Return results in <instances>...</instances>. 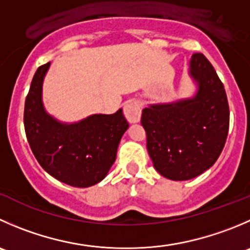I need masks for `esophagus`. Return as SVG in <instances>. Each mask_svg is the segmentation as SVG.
Returning a JSON list of instances; mask_svg holds the SVG:
<instances>
[{
  "label": "esophagus",
  "mask_w": 250,
  "mask_h": 250,
  "mask_svg": "<svg viewBox=\"0 0 250 250\" xmlns=\"http://www.w3.org/2000/svg\"><path fill=\"white\" fill-rule=\"evenodd\" d=\"M123 112L129 123L139 122L140 116H142V104L138 100L127 101L123 107Z\"/></svg>",
  "instance_id": "esophagus-1"
}]
</instances>
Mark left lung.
<instances>
[{
	"instance_id": "8db88e82",
	"label": "left lung",
	"mask_w": 250,
	"mask_h": 250,
	"mask_svg": "<svg viewBox=\"0 0 250 250\" xmlns=\"http://www.w3.org/2000/svg\"><path fill=\"white\" fill-rule=\"evenodd\" d=\"M189 76L197 83L193 98L145 107L142 125L154 167L172 181L199 176L216 162L229 127L224 84L203 53H194Z\"/></svg>"
}]
</instances>
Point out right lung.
<instances>
[{
  "mask_svg": "<svg viewBox=\"0 0 250 250\" xmlns=\"http://www.w3.org/2000/svg\"><path fill=\"white\" fill-rule=\"evenodd\" d=\"M50 62L38 68L24 107L26 139L40 166L72 187L86 188L106 177L128 129L122 108L113 115H91L76 123H62L42 104V83Z\"/></svg>",
  "mask_w": 250,
  "mask_h": 250,
  "instance_id": "1",
  "label": "right lung"
}]
</instances>
